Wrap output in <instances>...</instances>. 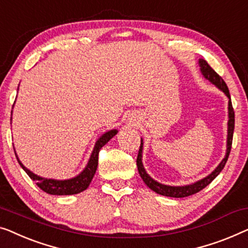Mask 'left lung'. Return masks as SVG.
Returning a JSON list of instances; mask_svg holds the SVG:
<instances>
[{
    "label": "left lung",
    "instance_id": "8db88e82",
    "mask_svg": "<svg viewBox=\"0 0 248 248\" xmlns=\"http://www.w3.org/2000/svg\"><path fill=\"white\" fill-rule=\"evenodd\" d=\"M198 64L200 67V73H202L203 78H206V79L209 80L211 84L216 86L218 89H220V91L226 95V97L228 98V123H227V144H226V154H225V157L220 161V163L218 164L216 169H215L210 174H208L207 177L200 179V180L190 185L168 186V185L160 184V182L154 180L152 177H150L149 173L144 169V166H143V162H142L143 140L141 138V146H140L139 155H138V159H136V166H138L140 175H141V178L143 179V181H144V184L148 186L151 190H153L154 192L159 193V195H162V196L172 197V198H184V197L195 195V193L199 192L200 190L206 188V186L220 173L222 169H224L232 149V134H234V127H235V114H234V109H232L228 87L227 85H226V82L224 81V79H222L219 75H218L216 71H215L213 68L207 63L206 60L199 59Z\"/></svg>",
    "mask_w": 248,
    "mask_h": 248
}]
</instances>
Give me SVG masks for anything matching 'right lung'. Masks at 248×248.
<instances>
[{
    "instance_id": "add662e5",
    "label": "right lung",
    "mask_w": 248,
    "mask_h": 248,
    "mask_svg": "<svg viewBox=\"0 0 248 248\" xmlns=\"http://www.w3.org/2000/svg\"><path fill=\"white\" fill-rule=\"evenodd\" d=\"M19 89V88H17ZM11 121H12V117H11ZM117 130H109L104 133V134L100 136V138L96 141L94 149L92 151L91 156H89V160L84 170H82L79 174H77L76 177L70 178V179H64V180H57V179H50V178H44L40 177V175L33 173V172L29 170L27 167H24L22 162H21L19 156L16 152V149H14V153H16V156L17 159V162L24 171L27 172V174L30 177L32 180H33L37 186L41 190H44L45 192L50 193V195H56V196H68V195H76V193H79L84 191L88 188L89 184H91L93 178L96 173V170H97L98 166V153L99 150L103 148L104 145L106 144L107 142L109 141L110 139H113L114 136L117 134Z\"/></svg>"
}]
</instances>
